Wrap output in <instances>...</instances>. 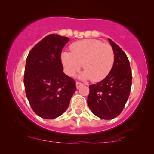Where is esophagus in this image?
<instances>
[{"label":"esophagus","mask_w":154,"mask_h":154,"mask_svg":"<svg viewBox=\"0 0 154 154\" xmlns=\"http://www.w3.org/2000/svg\"><path fill=\"white\" fill-rule=\"evenodd\" d=\"M82 86H83V84L82 83H80V82H78V81L76 82V86H77V88H80Z\"/></svg>","instance_id":"esophagus-1"}]
</instances>
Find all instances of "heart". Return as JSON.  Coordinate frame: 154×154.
Segmentation results:
<instances>
[{"label": "heart", "instance_id": "1", "mask_svg": "<svg viewBox=\"0 0 154 154\" xmlns=\"http://www.w3.org/2000/svg\"><path fill=\"white\" fill-rule=\"evenodd\" d=\"M71 52H63L61 61L67 75L73 77L82 66L80 77L100 81L107 77L113 67L115 53L112 47L97 39H84L70 46Z\"/></svg>", "mask_w": 154, "mask_h": 154}]
</instances>
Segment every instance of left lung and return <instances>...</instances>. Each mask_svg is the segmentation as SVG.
Instances as JSON below:
<instances>
[{
    "mask_svg": "<svg viewBox=\"0 0 154 154\" xmlns=\"http://www.w3.org/2000/svg\"><path fill=\"white\" fill-rule=\"evenodd\" d=\"M109 42L115 53L113 67L103 80L89 85L87 99L93 114L106 120L121 114L130 95L132 84V71L127 55L112 40L109 38Z\"/></svg>",
    "mask_w": 154,
    "mask_h": 154,
    "instance_id": "left-lung-1",
    "label": "left lung"
}]
</instances>
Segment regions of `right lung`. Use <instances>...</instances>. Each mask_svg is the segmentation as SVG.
<instances>
[{
    "label": "right lung",
    "instance_id": "add662e5",
    "mask_svg": "<svg viewBox=\"0 0 154 154\" xmlns=\"http://www.w3.org/2000/svg\"><path fill=\"white\" fill-rule=\"evenodd\" d=\"M68 37L48 35L29 51L24 69L26 95L34 112L53 119L65 112L76 91L73 78L63 73V48Z\"/></svg>",
    "mask_w": 154,
    "mask_h": 154
}]
</instances>
